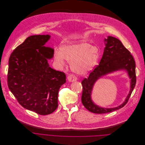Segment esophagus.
Instances as JSON below:
<instances>
[{
  "label": "esophagus",
  "instance_id": "1",
  "mask_svg": "<svg viewBox=\"0 0 145 145\" xmlns=\"http://www.w3.org/2000/svg\"><path fill=\"white\" fill-rule=\"evenodd\" d=\"M67 79H68L69 81L71 82H74V81H76V80H77L76 77L75 76H74V75H72V74L69 75V76H68V77H67Z\"/></svg>",
  "mask_w": 145,
  "mask_h": 145
}]
</instances>
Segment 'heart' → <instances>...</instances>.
<instances>
[{
    "label": "heart",
    "mask_w": 145,
    "mask_h": 145,
    "mask_svg": "<svg viewBox=\"0 0 145 145\" xmlns=\"http://www.w3.org/2000/svg\"><path fill=\"white\" fill-rule=\"evenodd\" d=\"M56 62L64 66L65 59L70 62L72 71L84 74L91 71L98 60L99 51L97 47L84 41L70 43L62 46L60 51L54 53Z\"/></svg>",
    "instance_id": "b5f03b06"
}]
</instances>
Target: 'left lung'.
I'll return each instance as SVG.
<instances>
[{
    "instance_id": "1",
    "label": "left lung",
    "mask_w": 145,
    "mask_h": 145,
    "mask_svg": "<svg viewBox=\"0 0 145 145\" xmlns=\"http://www.w3.org/2000/svg\"><path fill=\"white\" fill-rule=\"evenodd\" d=\"M105 47L102 59L88 78L82 81L83 91L82 102L90 112L95 114L110 112L123 107L128 102L136 84L135 63L130 52L125 48L122 42L113 37L108 36L105 39ZM126 70L131 79V90L124 102L113 108H104L95 105L92 101L91 95L95 82L102 76L118 70Z\"/></svg>"
}]
</instances>
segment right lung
Returning a JSON list of instances; mask_svg holds the SVG:
<instances>
[{"label": "right lung", "instance_id": "add662e5", "mask_svg": "<svg viewBox=\"0 0 145 145\" xmlns=\"http://www.w3.org/2000/svg\"><path fill=\"white\" fill-rule=\"evenodd\" d=\"M49 35L28 37L9 58L8 86L19 103L39 115L51 114L57 107V95L66 82L64 72L49 66L53 48L44 46Z\"/></svg>", "mask_w": 145, "mask_h": 145}]
</instances>
